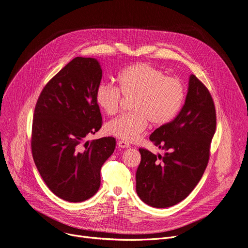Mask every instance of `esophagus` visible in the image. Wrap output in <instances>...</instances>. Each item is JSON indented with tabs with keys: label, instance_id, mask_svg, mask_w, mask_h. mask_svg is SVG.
Here are the masks:
<instances>
[{
	"label": "esophagus",
	"instance_id": "esophagus-1",
	"mask_svg": "<svg viewBox=\"0 0 248 248\" xmlns=\"http://www.w3.org/2000/svg\"><path fill=\"white\" fill-rule=\"evenodd\" d=\"M118 146L121 147V148H128L130 147V144L126 141H124V140H119L118 141Z\"/></svg>",
	"mask_w": 248,
	"mask_h": 248
}]
</instances>
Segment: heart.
Instances as JSON below:
<instances>
[{
  "instance_id": "heart-1",
  "label": "heart",
  "mask_w": 248,
  "mask_h": 248,
  "mask_svg": "<svg viewBox=\"0 0 248 248\" xmlns=\"http://www.w3.org/2000/svg\"><path fill=\"white\" fill-rule=\"evenodd\" d=\"M120 88L102 82L96 90V101L108 116L118 112L123 95L132 98L130 109L109 121L105 130L108 134L126 141L137 140L148 122L161 126L171 122L181 108L185 99L182 81L165 76V73L148 63L133 64L119 74Z\"/></svg>"
}]
</instances>
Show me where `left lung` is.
Here are the masks:
<instances>
[{
  "mask_svg": "<svg viewBox=\"0 0 248 248\" xmlns=\"http://www.w3.org/2000/svg\"><path fill=\"white\" fill-rule=\"evenodd\" d=\"M216 126L213 98L192 74L181 110L149 137L155 146L166 151L164 155L140 148L141 161L136 179L140 200L150 207L168 208L187 198L207 168Z\"/></svg>",
  "mask_w": 248,
  "mask_h": 248,
  "instance_id": "8db88e82",
  "label": "left lung"
}]
</instances>
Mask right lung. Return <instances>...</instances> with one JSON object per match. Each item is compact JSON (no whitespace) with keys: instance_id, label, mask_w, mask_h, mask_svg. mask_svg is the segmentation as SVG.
Instances as JSON below:
<instances>
[{"instance_id":"add662e5","label":"right lung","mask_w":248,"mask_h":248,"mask_svg":"<svg viewBox=\"0 0 248 248\" xmlns=\"http://www.w3.org/2000/svg\"><path fill=\"white\" fill-rule=\"evenodd\" d=\"M102 75L97 59L75 57L46 85L35 105L33 160L50 191L67 202L98 192L101 168L116 147L111 137L85 141L102 126L96 101Z\"/></svg>"}]
</instances>
